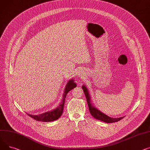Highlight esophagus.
I'll list each match as a JSON object with an SVG mask.
<instances>
[{"label":"esophagus","mask_w":150,"mask_h":150,"mask_svg":"<svg viewBox=\"0 0 150 150\" xmlns=\"http://www.w3.org/2000/svg\"><path fill=\"white\" fill-rule=\"evenodd\" d=\"M78 76H79V77H80L81 79H83V78H84V77H85V74H83V73H79V74H78Z\"/></svg>","instance_id":"34e87169"}]
</instances>
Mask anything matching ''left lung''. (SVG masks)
<instances>
[{
	"instance_id": "8db88e82",
	"label": "left lung",
	"mask_w": 150,
	"mask_h": 150,
	"mask_svg": "<svg viewBox=\"0 0 150 150\" xmlns=\"http://www.w3.org/2000/svg\"><path fill=\"white\" fill-rule=\"evenodd\" d=\"M82 89H83L84 94L86 96V99L87 100L88 105L90 112L91 113V116H93V117H94L96 119H98V120H101L102 122H106V123H113V122H118L120 120L124 118V117H117V118H112V117H109L108 116L106 115L105 114L101 112L98 108H96L94 106V105H93V104H91V102L90 100V99H91L90 95L89 94L88 90L86 87L85 85L82 86Z\"/></svg>"
}]
</instances>
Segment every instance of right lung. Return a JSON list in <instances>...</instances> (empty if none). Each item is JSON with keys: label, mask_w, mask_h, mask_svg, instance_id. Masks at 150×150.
<instances>
[{"label": "right lung", "mask_w": 150, "mask_h": 150, "mask_svg": "<svg viewBox=\"0 0 150 150\" xmlns=\"http://www.w3.org/2000/svg\"><path fill=\"white\" fill-rule=\"evenodd\" d=\"M77 86L76 83L74 82L73 79H71L69 80L68 83H67V85L65 86V88L64 90L63 98L62 100V102L59 106L51 111L42 113L39 115H32V114H27L28 115L34 119V120L38 121H42V122H52L58 119L62 115V114L63 112L64 107V103L67 94L68 93L71 91L74 88H75Z\"/></svg>", "instance_id": "right-lung-1"}]
</instances>
